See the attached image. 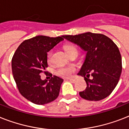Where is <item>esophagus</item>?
<instances>
[{
  "label": "esophagus",
  "instance_id": "obj_1",
  "mask_svg": "<svg viewBox=\"0 0 129 129\" xmlns=\"http://www.w3.org/2000/svg\"><path fill=\"white\" fill-rule=\"evenodd\" d=\"M68 80H70V81H72L73 83H75V79H73V78H70V79H68Z\"/></svg>",
  "mask_w": 129,
  "mask_h": 129
}]
</instances>
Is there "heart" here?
Returning <instances> with one entry per match:
<instances>
[{"label": "heart", "instance_id": "1", "mask_svg": "<svg viewBox=\"0 0 129 129\" xmlns=\"http://www.w3.org/2000/svg\"><path fill=\"white\" fill-rule=\"evenodd\" d=\"M64 50H66L67 54H69L70 52L77 50V49L72 45H66V46H64ZM52 52L50 51L48 54V61L49 63L51 62V61H52ZM74 71H75V69L73 67H60L57 69L56 74L61 77H69L71 76V75Z\"/></svg>", "mask_w": 129, "mask_h": 129}]
</instances>
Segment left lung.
Segmentation results:
<instances>
[{"label": "left lung", "mask_w": 129, "mask_h": 129, "mask_svg": "<svg viewBox=\"0 0 129 129\" xmlns=\"http://www.w3.org/2000/svg\"><path fill=\"white\" fill-rule=\"evenodd\" d=\"M63 37L87 52L77 74L84 77L87 83L85 90L79 92L81 97L100 101L108 97L117 86L122 72V59L117 45L106 36L91 32Z\"/></svg>", "instance_id": "1"}]
</instances>
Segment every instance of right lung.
<instances>
[{"instance_id": "add662e5", "label": "right lung", "mask_w": 129, "mask_h": 129, "mask_svg": "<svg viewBox=\"0 0 129 129\" xmlns=\"http://www.w3.org/2000/svg\"><path fill=\"white\" fill-rule=\"evenodd\" d=\"M63 40V36H37L24 41L12 57V74L19 92L34 104H47L59 95L63 79L52 75L49 81L42 80L40 74L48 66L47 53Z\"/></svg>"}]
</instances>
